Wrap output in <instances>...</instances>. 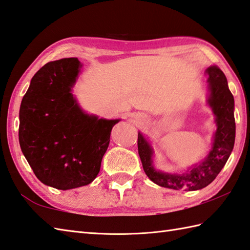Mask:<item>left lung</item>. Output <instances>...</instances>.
I'll return each instance as SVG.
<instances>
[{"label": "left lung", "mask_w": 250, "mask_h": 250, "mask_svg": "<svg viewBox=\"0 0 250 250\" xmlns=\"http://www.w3.org/2000/svg\"><path fill=\"white\" fill-rule=\"evenodd\" d=\"M208 80V104L216 115L217 130L213 136L211 150L198 164L190 167L183 174H169L156 170L152 165V150L149 142L138 132V153L146 175L156 185L172 190L195 191L211 183L221 171L230 156L235 141L234 98L229 89L225 73L217 65L205 71Z\"/></svg>", "instance_id": "left-lung-1"}]
</instances>
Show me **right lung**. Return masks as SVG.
<instances>
[{"mask_svg":"<svg viewBox=\"0 0 250 250\" xmlns=\"http://www.w3.org/2000/svg\"><path fill=\"white\" fill-rule=\"evenodd\" d=\"M78 58L43 65L33 75L19 111V144L34 175L58 190L87 186L98 175L112 127L120 120L98 119L81 110L71 88Z\"/></svg>","mask_w":250,"mask_h":250,"instance_id":"obj_1","label":"right lung"}]
</instances>
